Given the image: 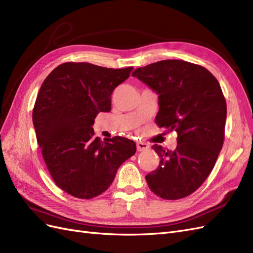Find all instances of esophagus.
I'll return each instance as SVG.
<instances>
[{
    "label": "esophagus",
    "mask_w": 253,
    "mask_h": 253,
    "mask_svg": "<svg viewBox=\"0 0 253 253\" xmlns=\"http://www.w3.org/2000/svg\"><path fill=\"white\" fill-rule=\"evenodd\" d=\"M150 148V145L145 142H137V151H144Z\"/></svg>",
    "instance_id": "1"
}]
</instances>
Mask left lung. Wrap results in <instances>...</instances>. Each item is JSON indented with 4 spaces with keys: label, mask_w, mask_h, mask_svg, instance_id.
<instances>
[{
    "label": "left lung",
    "mask_w": 253,
    "mask_h": 253,
    "mask_svg": "<svg viewBox=\"0 0 253 253\" xmlns=\"http://www.w3.org/2000/svg\"><path fill=\"white\" fill-rule=\"evenodd\" d=\"M158 95L156 124L178 134L169 151L154 144L157 169L145 176L152 192L165 200L193 193L211 173L223 148L226 100L215 77L182 60H163L132 74Z\"/></svg>",
    "instance_id": "left-lung-1"
}]
</instances>
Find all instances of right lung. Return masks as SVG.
<instances>
[{"instance_id":"add662e5","label":"right lung","mask_w":253,"mask_h":253,"mask_svg":"<svg viewBox=\"0 0 253 253\" xmlns=\"http://www.w3.org/2000/svg\"><path fill=\"white\" fill-rule=\"evenodd\" d=\"M133 67L113 70L90 63L57 66L42 83L33 122L44 162L56 185L89 200L108 190L118 168L136 152V143L115 136H94L99 112L111 111V95Z\"/></svg>"}]
</instances>
